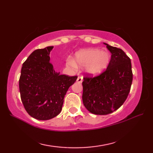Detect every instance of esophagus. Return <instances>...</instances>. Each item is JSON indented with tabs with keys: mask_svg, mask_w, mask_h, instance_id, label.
<instances>
[{
	"mask_svg": "<svg viewBox=\"0 0 153 153\" xmlns=\"http://www.w3.org/2000/svg\"><path fill=\"white\" fill-rule=\"evenodd\" d=\"M77 82H78V83H82L83 82V76H79L78 77H77Z\"/></svg>",
	"mask_w": 153,
	"mask_h": 153,
	"instance_id": "34e87169",
	"label": "esophagus"
}]
</instances>
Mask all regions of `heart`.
Here are the masks:
<instances>
[{
	"instance_id": "b5f03b06",
	"label": "heart",
	"mask_w": 153,
	"mask_h": 153,
	"mask_svg": "<svg viewBox=\"0 0 153 153\" xmlns=\"http://www.w3.org/2000/svg\"><path fill=\"white\" fill-rule=\"evenodd\" d=\"M77 63L80 66H86V70L92 75H98L105 70L110 61V54L107 51H100L96 48H89L76 54ZM67 65L71 68H76V64L71 58L67 60Z\"/></svg>"
}]
</instances>
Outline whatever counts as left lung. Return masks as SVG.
Here are the masks:
<instances>
[{
	"label": "left lung",
	"mask_w": 153,
	"mask_h": 153,
	"mask_svg": "<svg viewBox=\"0 0 153 153\" xmlns=\"http://www.w3.org/2000/svg\"><path fill=\"white\" fill-rule=\"evenodd\" d=\"M105 44L112 54L106 69L96 76L86 74L82 83L83 105L97 115L118 110L128 97L133 80L130 58L121 48Z\"/></svg>",
	"instance_id": "1"
}]
</instances>
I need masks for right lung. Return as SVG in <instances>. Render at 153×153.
<instances>
[{"instance_id":"1","label":"right lung","mask_w":153,"mask_h":153,"mask_svg":"<svg viewBox=\"0 0 153 153\" xmlns=\"http://www.w3.org/2000/svg\"><path fill=\"white\" fill-rule=\"evenodd\" d=\"M54 47L34 51L23 63L19 88L27 112L39 120L53 118L60 114L64 97L77 76L60 75L50 62Z\"/></svg>"}]
</instances>
